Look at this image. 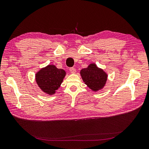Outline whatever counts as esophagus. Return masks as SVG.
Wrapping results in <instances>:
<instances>
[{
  "label": "esophagus",
  "instance_id": "esophagus-1",
  "mask_svg": "<svg viewBox=\"0 0 149 149\" xmlns=\"http://www.w3.org/2000/svg\"><path fill=\"white\" fill-rule=\"evenodd\" d=\"M69 70H70V72H71L72 74H74V73H75V72H76V69L75 68H74V67H72V68H70V69H69Z\"/></svg>",
  "mask_w": 149,
  "mask_h": 149
}]
</instances>
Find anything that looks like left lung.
Masks as SVG:
<instances>
[{
	"label": "left lung",
	"instance_id": "left-lung-1",
	"mask_svg": "<svg viewBox=\"0 0 149 149\" xmlns=\"http://www.w3.org/2000/svg\"><path fill=\"white\" fill-rule=\"evenodd\" d=\"M80 73L83 81L95 92L103 88L107 81V74L95 63H91L87 68H82Z\"/></svg>",
	"mask_w": 149,
	"mask_h": 149
}]
</instances>
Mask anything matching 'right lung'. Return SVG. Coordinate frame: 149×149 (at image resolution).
I'll return each mask as SVG.
<instances>
[{
  "label": "right lung",
  "mask_w": 149,
  "mask_h": 149,
  "mask_svg": "<svg viewBox=\"0 0 149 149\" xmlns=\"http://www.w3.org/2000/svg\"><path fill=\"white\" fill-rule=\"evenodd\" d=\"M65 75V71L62 68H56L54 65H48L36 74V82L45 93L53 95L60 87Z\"/></svg>",
  "instance_id": "1"
}]
</instances>
